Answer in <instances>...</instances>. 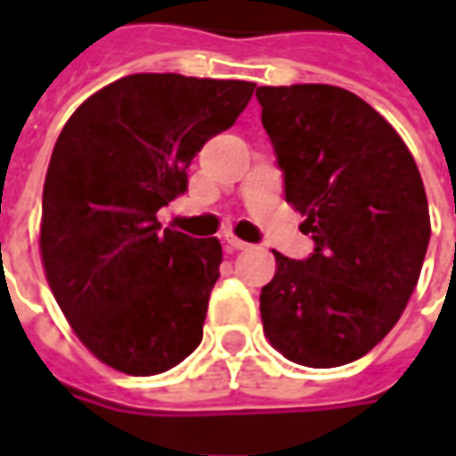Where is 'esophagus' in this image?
<instances>
[{"label": "esophagus", "instance_id": "esophagus-1", "mask_svg": "<svg viewBox=\"0 0 456 456\" xmlns=\"http://www.w3.org/2000/svg\"><path fill=\"white\" fill-rule=\"evenodd\" d=\"M224 241H227V247L232 248V251H247V248L251 247V244L241 241V239H237L234 234H227V237H224Z\"/></svg>", "mask_w": 456, "mask_h": 456}]
</instances>
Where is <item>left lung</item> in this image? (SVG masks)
Masks as SVG:
<instances>
[{"instance_id": "left-lung-1", "label": "left lung", "mask_w": 456, "mask_h": 456, "mask_svg": "<svg viewBox=\"0 0 456 456\" xmlns=\"http://www.w3.org/2000/svg\"><path fill=\"white\" fill-rule=\"evenodd\" d=\"M256 100L286 202L315 241L303 261L273 251L264 335L300 366L356 362L391 332L420 278L430 244L420 170L391 124L349 90L258 87Z\"/></svg>"}]
</instances>
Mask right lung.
Listing matches in <instances>:
<instances>
[{
  "label": "right lung",
  "instance_id": "add662e5",
  "mask_svg": "<svg viewBox=\"0 0 456 456\" xmlns=\"http://www.w3.org/2000/svg\"><path fill=\"white\" fill-rule=\"evenodd\" d=\"M244 80L126 75L85 100L55 141L44 183L41 258L68 322L129 376L178 366L202 342L222 247L160 229L198 151L254 94Z\"/></svg>",
  "mask_w": 456,
  "mask_h": 456
}]
</instances>
